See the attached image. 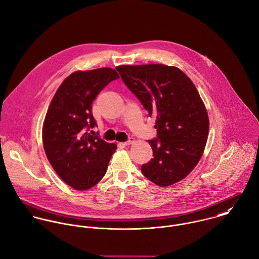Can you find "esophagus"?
I'll return each mask as SVG.
<instances>
[{"label":"esophagus","instance_id":"1","mask_svg":"<svg viewBox=\"0 0 259 259\" xmlns=\"http://www.w3.org/2000/svg\"><path fill=\"white\" fill-rule=\"evenodd\" d=\"M134 143H135V139L134 138H128V140L126 142H124V145L128 146V145H132Z\"/></svg>","mask_w":259,"mask_h":259}]
</instances>
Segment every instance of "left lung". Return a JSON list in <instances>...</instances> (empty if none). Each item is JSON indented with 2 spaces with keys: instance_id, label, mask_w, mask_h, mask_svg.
<instances>
[{
  "instance_id": "8db88e82",
  "label": "left lung",
  "mask_w": 259,
  "mask_h": 259,
  "mask_svg": "<svg viewBox=\"0 0 259 259\" xmlns=\"http://www.w3.org/2000/svg\"><path fill=\"white\" fill-rule=\"evenodd\" d=\"M116 70L149 116L156 117L157 138L150 140L154 158L143 175L161 187L184 179L198 164L209 132V118L191 79L163 64L121 65Z\"/></svg>"
}]
</instances>
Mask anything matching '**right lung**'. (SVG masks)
Instances as JSON below:
<instances>
[{
	"label": "right lung",
	"mask_w": 259,
	"mask_h": 259,
	"mask_svg": "<svg viewBox=\"0 0 259 259\" xmlns=\"http://www.w3.org/2000/svg\"><path fill=\"white\" fill-rule=\"evenodd\" d=\"M119 77L112 68L76 71L57 89L43 125V146L57 175L75 190H87L105 175L116 150L93 136L96 121L92 102L98 93Z\"/></svg>",
	"instance_id": "1"
}]
</instances>
